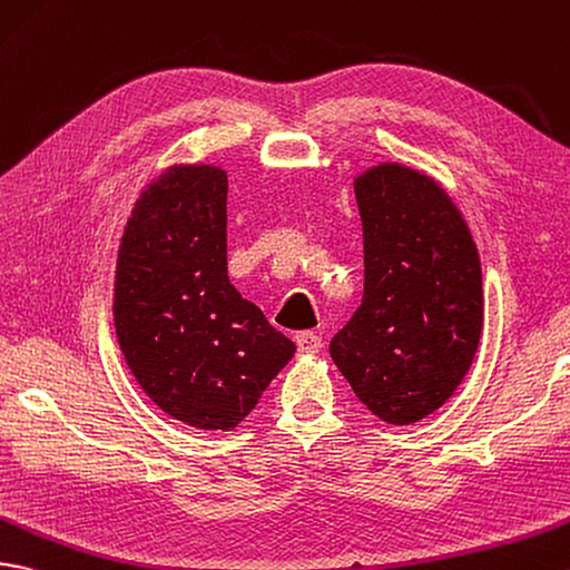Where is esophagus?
Here are the masks:
<instances>
[{
  "label": "esophagus",
  "mask_w": 570,
  "mask_h": 570,
  "mask_svg": "<svg viewBox=\"0 0 570 570\" xmlns=\"http://www.w3.org/2000/svg\"><path fill=\"white\" fill-rule=\"evenodd\" d=\"M296 347H298L301 354H315V352H321L323 340L317 337L315 333H308V330H303V333L296 335Z\"/></svg>",
  "instance_id": "esophagus-1"
}]
</instances>
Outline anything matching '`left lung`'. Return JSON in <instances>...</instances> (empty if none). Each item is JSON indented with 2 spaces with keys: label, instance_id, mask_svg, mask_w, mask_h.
Wrapping results in <instances>:
<instances>
[{
  "label": "left lung",
  "instance_id": "8db88e82",
  "mask_svg": "<svg viewBox=\"0 0 570 570\" xmlns=\"http://www.w3.org/2000/svg\"><path fill=\"white\" fill-rule=\"evenodd\" d=\"M364 298L330 342L352 391L389 425L432 415L464 381L483 330L481 259L440 181L403 163L354 177Z\"/></svg>",
  "mask_w": 570,
  "mask_h": 570
}]
</instances>
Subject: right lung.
<instances>
[{
	"label": "right lung",
	"mask_w": 570,
	"mask_h": 570,
	"mask_svg": "<svg viewBox=\"0 0 570 570\" xmlns=\"http://www.w3.org/2000/svg\"><path fill=\"white\" fill-rule=\"evenodd\" d=\"M228 175L175 163L150 179L116 257L118 347L171 420L230 432L253 413L296 345L228 279Z\"/></svg>",
	"instance_id": "right-lung-1"
}]
</instances>
